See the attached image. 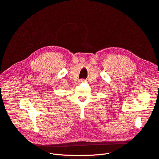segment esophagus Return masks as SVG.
Listing matches in <instances>:
<instances>
[{"mask_svg":"<svg viewBox=\"0 0 159 159\" xmlns=\"http://www.w3.org/2000/svg\"><path fill=\"white\" fill-rule=\"evenodd\" d=\"M86 80L83 79H80V80H79V82H86Z\"/></svg>","mask_w":159,"mask_h":159,"instance_id":"34e87169","label":"esophagus"}]
</instances>
